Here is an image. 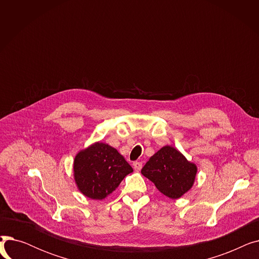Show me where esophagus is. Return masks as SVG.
<instances>
[{
	"label": "esophagus",
	"mask_w": 259,
	"mask_h": 259,
	"mask_svg": "<svg viewBox=\"0 0 259 259\" xmlns=\"http://www.w3.org/2000/svg\"><path fill=\"white\" fill-rule=\"evenodd\" d=\"M142 167H143V164L141 161H134L133 162V168H134L135 171H140L142 169Z\"/></svg>",
	"instance_id": "obj_1"
}]
</instances>
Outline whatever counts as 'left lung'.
<instances>
[{"mask_svg":"<svg viewBox=\"0 0 259 259\" xmlns=\"http://www.w3.org/2000/svg\"><path fill=\"white\" fill-rule=\"evenodd\" d=\"M196 172V166L171 146L162 147L142 169L145 178L172 199L180 198L192 188Z\"/></svg>","mask_w":259,"mask_h":259,"instance_id":"obj_1","label":"left lung"}]
</instances>
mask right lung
<instances>
[{
	"mask_svg": "<svg viewBox=\"0 0 259 259\" xmlns=\"http://www.w3.org/2000/svg\"><path fill=\"white\" fill-rule=\"evenodd\" d=\"M73 171L81 193L92 199H104L133 169L116 149L95 143L76 154Z\"/></svg>",
	"mask_w": 259,
	"mask_h": 259,
	"instance_id": "obj_1",
	"label": "right lung"
}]
</instances>
